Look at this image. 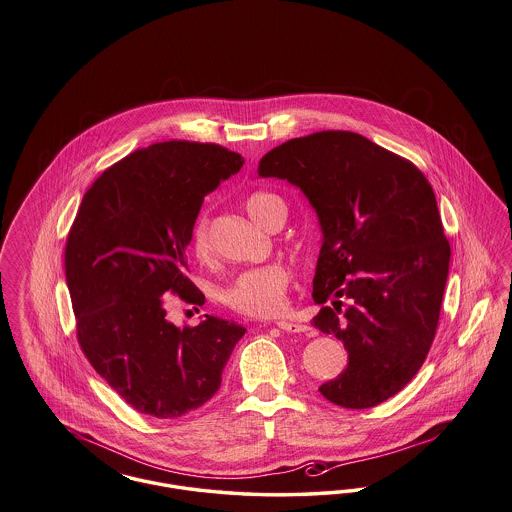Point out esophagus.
Returning <instances> with one entry per match:
<instances>
[{
	"label": "esophagus",
	"instance_id": "esophagus-1",
	"mask_svg": "<svg viewBox=\"0 0 512 512\" xmlns=\"http://www.w3.org/2000/svg\"><path fill=\"white\" fill-rule=\"evenodd\" d=\"M276 326L284 332H290V334H303V332H309V326L305 324H299V322H288V320H278Z\"/></svg>",
	"mask_w": 512,
	"mask_h": 512
}]
</instances>
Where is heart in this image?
Listing matches in <instances>:
<instances>
[{
  "mask_svg": "<svg viewBox=\"0 0 512 512\" xmlns=\"http://www.w3.org/2000/svg\"><path fill=\"white\" fill-rule=\"evenodd\" d=\"M245 211L259 226L270 228L278 217L286 219V203L276 194L255 192L245 199ZM190 253L197 261L207 263L213 255L209 219L197 215L190 228ZM292 272L282 263H268L249 268L234 276L222 290L220 301L247 317H274L286 309V293L290 288Z\"/></svg>",
  "mask_w": 512,
  "mask_h": 512,
  "instance_id": "b5f03b06",
  "label": "heart"
}]
</instances>
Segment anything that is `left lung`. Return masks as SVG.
<instances>
[{
	"instance_id": "1",
	"label": "left lung",
	"mask_w": 512,
	"mask_h": 512,
	"mask_svg": "<svg viewBox=\"0 0 512 512\" xmlns=\"http://www.w3.org/2000/svg\"><path fill=\"white\" fill-rule=\"evenodd\" d=\"M259 176L297 186L317 211L315 328L343 341L347 368L318 391L368 409L403 390L438 328L451 247L436 195L411 161L345 130L270 149ZM352 305L340 311V299Z\"/></svg>"
}]
</instances>
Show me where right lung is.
<instances>
[{
    "label": "right lung",
    "mask_w": 512,
    "mask_h": 512,
    "mask_svg": "<svg viewBox=\"0 0 512 512\" xmlns=\"http://www.w3.org/2000/svg\"><path fill=\"white\" fill-rule=\"evenodd\" d=\"M244 167L217 144L171 140L109 167L84 194L65 272L76 338L99 376L136 411L178 418L205 405L244 326L209 317L178 328L165 295L203 305L186 276L190 228L203 197Z\"/></svg>",
    "instance_id": "1"
}]
</instances>
